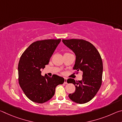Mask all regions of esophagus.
Segmentation results:
<instances>
[{
	"mask_svg": "<svg viewBox=\"0 0 122 122\" xmlns=\"http://www.w3.org/2000/svg\"><path fill=\"white\" fill-rule=\"evenodd\" d=\"M65 84H67V78H65V82H64Z\"/></svg>",
	"mask_w": 122,
	"mask_h": 122,
	"instance_id": "obj_1",
	"label": "esophagus"
}]
</instances>
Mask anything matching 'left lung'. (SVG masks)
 Returning a JSON list of instances; mask_svg holds the SVG:
<instances>
[{"label":"left lung","mask_w":122,"mask_h":122,"mask_svg":"<svg viewBox=\"0 0 122 122\" xmlns=\"http://www.w3.org/2000/svg\"><path fill=\"white\" fill-rule=\"evenodd\" d=\"M62 42L75 53L76 60L73 69L83 71L82 80L76 81L68 78L67 83L75 86V91L69 94L71 101L84 104L92 100L102 84L103 62L100 53L93 45L82 39L64 40Z\"/></svg>","instance_id":"obj_1"}]
</instances>
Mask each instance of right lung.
<instances>
[{
  "mask_svg": "<svg viewBox=\"0 0 122 122\" xmlns=\"http://www.w3.org/2000/svg\"><path fill=\"white\" fill-rule=\"evenodd\" d=\"M61 39L37 41L22 53L18 64L19 83L30 100L43 103L54 95L55 88L65 79L57 75L52 77L41 75V69L48 65Z\"/></svg>",
  "mask_w": 122,
  "mask_h": 122,
  "instance_id": "obj_1",
  "label": "right lung"
}]
</instances>
